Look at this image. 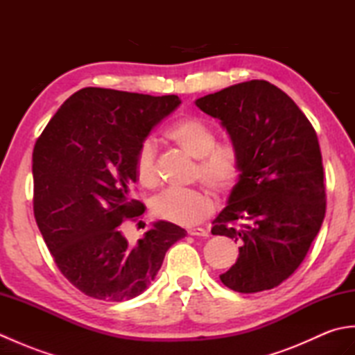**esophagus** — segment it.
<instances>
[{
    "mask_svg": "<svg viewBox=\"0 0 355 355\" xmlns=\"http://www.w3.org/2000/svg\"><path fill=\"white\" fill-rule=\"evenodd\" d=\"M187 235H191V236H207L209 232L205 230V229L197 227V229H189V230H187Z\"/></svg>",
    "mask_w": 355,
    "mask_h": 355,
    "instance_id": "esophagus-1",
    "label": "esophagus"
}]
</instances>
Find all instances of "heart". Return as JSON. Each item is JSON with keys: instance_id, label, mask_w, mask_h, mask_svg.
<instances>
[{"instance_id": "1", "label": "heart", "mask_w": 355, "mask_h": 355, "mask_svg": "<svg viewBox=\"0 0 355 355\" xmlns=\"http://www.w3.org/2000/svg\"><path fill=\"white\" fill-rule=\"evenodd\" d=\"M166 137L197 158L195 180L216 197H227L243 175V158L233 143H218L216 131L198 117L177 120L166 131ZM134 173L140 186L154 189L158 184L157 148L153 140H143L134 157ZM150 212L157 220L178 225H193L212 212V198L206 191L169 189L153 201Z\"/></svg>"}]
</instances>
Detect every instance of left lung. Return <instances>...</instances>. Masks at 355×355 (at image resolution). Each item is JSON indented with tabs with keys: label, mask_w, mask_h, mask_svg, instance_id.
Returning <instances> with one entry per match:
<instances>
[{
	"label": "left lung",
	"mask_w": 355,
	"mask_h": 355,
	"mask_svg": "<svg viewBox=\"0 0 355 355\" xmlns=\"http://www.w3.org/2000/svg\"><path fill=\"white\" fill-rule=\"evenodd\" d=\"M195 103L221 120L243 158V175L212 227L241 244L221 282L238 293L275 288L302 263L325 218L318 134L291 97L267 80L232 85Z\"/></svg>",
	"instance_id": "1"
}]
</instances>
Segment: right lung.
<instances>
[{
    "label": "right lung",
    "mask_w": 355,
    "mask_h": 355,
    "mask_svg": "<svg viewBox=\"0 0 355 355\" xmlns=\"http://www.w3.org/2000/svg\"><path fill=\"white\" fill-rule=\"evenodd\" d=\"M180 105L149 96L88 87L70 96L33 148V212L58 268L87 296L122 302L154 281L168 248L186 236L158 221L130 245L122 223L139 221L132 198L140 143Z\"/></svg>",
    "instance_id": "obj_1"
}]
</instances>
